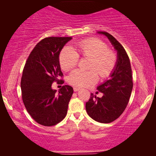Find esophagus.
<instances>
[{
	"label": "esophagus",
	"mask_w": 156,
	"mask_h": 156,
	"mask_svg": "<svg viewBox=\"0 0 156 156\" xmlns=\"http://www.w3.org/2000/svg\"><path fill=\"white\" fill-rule=\"evenodd\" d=\"M80 88H78V87H73V91H78L79 90H80Z\"/></svg>",
	"instance_id": "obj_1"
}]
</instances>
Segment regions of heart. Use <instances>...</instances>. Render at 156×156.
Segmentation results:
<instances>
[{
	"mask_svg": "<svg viewBox=\"0 0 156 156\" xmlns=\"http://www.w3.org/2000/svg\"><path fill=\"white\" fill-rule=\"evenodd\" d=\"M78 52L84 58H90L89 71L76 69L69 75L68 82L73 86L88 87L97 83L99 76L107 78L112 74L117 64V55L108 49L107 44L98 38H87L77 44ZM72 47L66 46L60 51V65L63 70L75 67L79 61V55Z\"/></svg>",
	"mask_w": 156,
	"mask_h": 156,
	"instance_id": "obj_1",
	"label": "heart"
}]
</instances>
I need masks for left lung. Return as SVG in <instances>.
<instances>
[{
	"label": "left lung",
	"instance_id": "left-lung-1",
	"mask_svg": "<svg viewBox=\"0 0 156 156\" xmlns=\"http://www.w3.org/2000/svg\"><path fill=\"white\" fill-rule=\"evenodd\" d=\"M98 33L106 36L117 51V64L109 80L97 87L103 96L98 98L91 94L86 102V111L97 122L110 123L119 118L127 106L133 85L132 71L129 58L122 44L106 31Z\"/></svg>",
	"mask_w": 156,
	"mask_h": 156
}]
</instances>
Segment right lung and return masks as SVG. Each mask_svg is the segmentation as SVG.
<instances>
[{"instance_id": "right-lung-1", "label": "right lung", "mask_w": 156, "mask_h": 156, "mask_svg": "<svg viewBox=\"0 0 156 156\" xmlns=\"http://www.w3.org/2000/svg\"><path fill=\"white\" fill-rule=\"evenodd\" d=\"M72 37H48L41 41L26 61L20 87L23 103L31 118L41 125H57L67 115L73 93L69 85H63L58 93L51 88L54 82L64 83L59 54Z\"/></svg>"}]
</instances>
